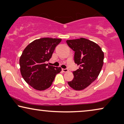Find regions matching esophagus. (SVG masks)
<instances>
[{
	"instance_id": "34e87169",
	"label": "esophagus",
	"mask_w": 124,
	"mask_h": 124,
	"mask_svg": "<svg viewBox=\"0 0 124 124\" xmlns=\"http://www.w3.org/2000/svg\"><path fill=\"white\" fill-rule=\"evenodd\" d=\"M62 71L64 73H66V72H68V69H62Z\"/></svg>"
}]
</instances>
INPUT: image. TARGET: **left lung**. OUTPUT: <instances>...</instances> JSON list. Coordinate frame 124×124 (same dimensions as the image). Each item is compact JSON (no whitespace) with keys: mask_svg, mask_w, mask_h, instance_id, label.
I'll use <instances>...</instances> for the list:
<instances>
[{"mask_svg":"<svg viewBox=\"0 0 124 124\" xmlns=\"http://www.w3.org/2000/svg\"><path fill=\"white\" fill-rule=\"evenodd\" d=\"M66 42L75 51L74 62L79 66L73 72V79L68 84L74 90H83L99 75L103 64L104 53L98 44L85 38L68 40Z\"/></svg>","mask_w":124,"mask_h":124,"instance_id":"obj_1","label":"left lung"}]
</instances>
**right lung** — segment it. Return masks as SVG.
<instances>
[{"instance_id":"obj_1","label":"right lung","mask_w":124,"mask_h":124,"mask_svg":"<svg viewBox=\"0 0 124 124\" xmlns=\"http://www.w3.org/2000/svg\"><path fill=\"white\" fill-rule=\"evenodd\" d=\"M61 41V39L48 37L37 39L23 50L19 59L21 73L26 83L34 89L44 91L49 88L62 70L60 67L46 64Z\"/></svg>"}]
</instances>
